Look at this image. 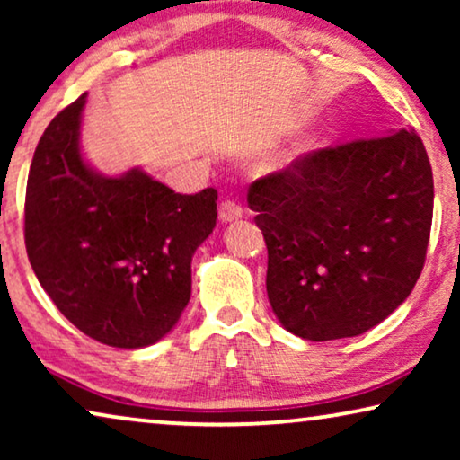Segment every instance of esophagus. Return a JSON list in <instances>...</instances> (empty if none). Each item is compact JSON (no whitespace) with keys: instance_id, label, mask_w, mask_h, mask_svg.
Listing matches in <instances>:
<instances>
[{"instance_id":"1","label":"esophagus","mask_w":460,"mask_h":460,"mask_svg":"<svg viewBox=\"0 0 460 460\" xmlns=\"http://www.w3.org/2000/svg\"><path fill=\"white\" fill-rule=\"evenodd\" d=\"M243 217V207L236 203V200L232 199H224L222 203H219V219H222L224 224H230V222H236V219Z\"/></svg>"}]
</instances>
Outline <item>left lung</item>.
<instances>
[{
    "mask_svg": "<svg viewBox=\"0 0 460 460\" xmlns=\"http://www.w3.org/2000/svg\"><path fill=\"white\" fill-rule=\"evenodd\" d=\"M280 324L310 341L356 337L406 301L433 217L429 156L414 131L312 150L249 186Z\"/></svg>",
    "mask_w": 460,
    "mask_h": 460,
    "instance_id": "obj_1",
    "label": "left lung"
}]
</instances>
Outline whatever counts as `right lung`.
<instances>
[{
  "label": "right lung",
  "instance_id": "1",
  "mask_svg": "<svg viewBox=\"0 0 460 460\" xmlns=\"http://www.w3.org/2000/svg\"><path fill=\"white\" fill-rule=\"evenodd\" d=\"M87 93L37 144L24 200L33 272L66 320L111 348H146L178 324L192 255L216 228L217 190L178 194L140 167L104 175L84 159Z\"/></svg>",
  "mask_w": 460,
  "mask_h": 460
}]
</instances>
